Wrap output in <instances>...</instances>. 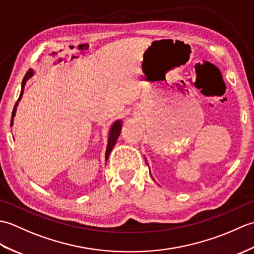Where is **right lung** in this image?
<instances>
[{"label":"right lung","mask_w":254,"mask_h":254,"mask_svg":"<svg viewBox=\"0 0 254 254\" xmlns=\"http://www.w3.org/2000/svg\"><path fill=\"white\" fill-rule=\"evenodd\" d=\"M32 75H34V69H29L28 72L26 73L25 77L23 79V84H21V91H20V95H19V98L17 100V102H16V105L14 107V110H13V113H12V121H10V127L13 126V120H14V117H15V113H16V109H17V106H18V102L19 100L21 99V96H23V93H24V87L26 85V82L28 80ZM121 127H122V122L121 120H117L116 122H113V124L110 127V131H109V137H108V145H107V149H106V161L108 159V157H109V155L111 153L112 148L115 147V145L117 143V139L119 137V135H120V132H121Z\"/></svg>","instance_id":"right-lung-1"}]
</instances>
